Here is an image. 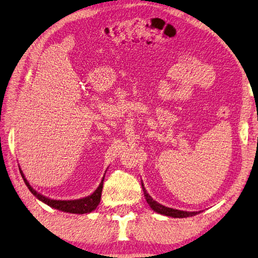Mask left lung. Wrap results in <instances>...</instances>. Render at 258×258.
I'll list each match as a JSON object with an SVG mask.
<instances>
[{"label": "left lung", "mask_w": 258, "mask_h": 258, "mask_svg": "<svg viewBox=\"0 0 258 258\" xmlns=\"http://www.w3.org/2000/svg\"><path fill=\"white\" fill-rule=\"evenodd\" d=\"M141 186H143L144 189V194L146 197V201L149 204V206L151 207V209L154 210L155 212L166 215V217H171V218H188V217H193V215H196L198 213H201V211L198 212H189V211H182V210H177V209H172V208L165 207L157 202H155L154 199L147 193V190L144 186V183H141Z\"/></svg>", "instance_id": "left-lung-1"}]
</instances>
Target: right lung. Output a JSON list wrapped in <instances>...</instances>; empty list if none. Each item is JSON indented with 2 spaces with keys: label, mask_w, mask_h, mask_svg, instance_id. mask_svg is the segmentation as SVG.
Segmentation results:
<instances>
[{
  "label": "right lung",
  "mask_w": 258,
  "mask_h": 258,
  "mask_svg": "<svg viewBox=\"0 0 258 258\" xmlns=\"http://www.w3.org/2000/svg\"><path fill=\"white\" fill-rule=\"evenodd\" d=\"M19 170H20V173H21L24 183H26L28 188L31 190V193L34 195L37 199H39L40 202H43L44 204L48 205L49 207L54 208V209H56V210H60L63 212H69V213H75V214H85V213H90L93 210H95L99 202H101L104 178L102 179V182L99 183L98 187L94 190V192L85 198L75 199V201H55V199H50V198H48L44 195L37 193L36 190L30 185L28 180L26 179V177H24L22 170L20 168H19Z\"/></svg>",
  "instance_id": "obj_1"
}]
</instances>
